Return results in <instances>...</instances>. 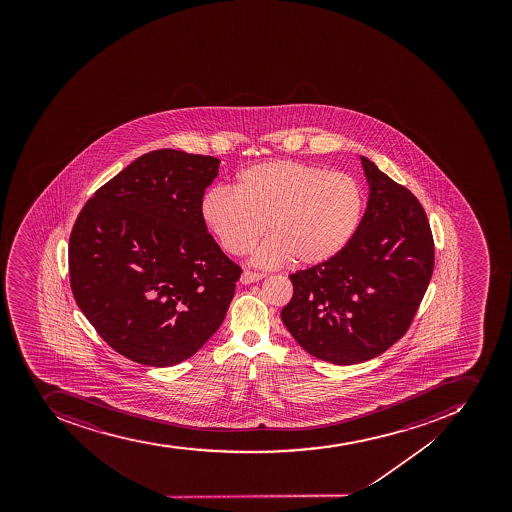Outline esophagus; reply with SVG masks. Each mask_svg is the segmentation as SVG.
I'll use <instances>...</instances> for the list:
<instances>
[{
    "label": "esophagus",
    "instance_id": "obj_1",
    "mask_svg": "<svg viewBox=\"0 0 512 512\" xmlns=\"http://www.w3.org/2000/svg\"><path fill=\"white\" fill-rule=\"evenodd\" d=\"M263 273L250 272V270H244L242 276H240V281L244 283V285H250V283H255V281L262 280Z\"/></svg>",
    "mask_w": 512,
    "mask_h": 512
}]
</instances>
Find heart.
Here are the masks:
<instances>
[{
    "label": "heart",
    "instance_id": "b5f03b06",
    "mask_svg": "<svg viewBox=\"0 0 512 512\" xmlns=\"http://www.w3.org/2000/svg\"><path fill=\"white\" fill-rule=\"evenodd\" d=\"M201 216L222 247L249 252L262 267L294 262L316 267L342 254L357 236L367 193L349 173L296 160H270L237 175V190L214 186L201 199Z\"/></svg>",
    "mask_w": 512,
    "mask_h": 512
}]
</instances>
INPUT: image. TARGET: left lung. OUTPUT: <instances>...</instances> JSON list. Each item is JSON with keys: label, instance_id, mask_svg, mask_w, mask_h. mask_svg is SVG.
Listing matches in <instances>:
<instances>
[{"label": "left lung", "instance_id": "8db88e82", "mask_svg": "<svg viewBox=\"0 0 512 512\" xmlns=\"http://www.w3.org/2000/svg\"><path fill=\"white\" fill-rule=\"evenodd\" d=\"M367 211L357 236L331 262L290 275L281 321L313 357L367 362L396 344L416 316L432 272L434 237L411 191L360 157Z\"/></svg>", "mask_w": 512, "mask_h": 512}]
</instances>
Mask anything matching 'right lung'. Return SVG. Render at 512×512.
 I'll return each mask as SVG.
<instances>
[{"label":"right lung","instance_id":"1","mask_svg":"<svg viewBox=\"0 0 512 512\" xmlns=\"http://www.w3.org/2000/svg\"><path fill=\"white\" fill-rule=\"evenodd\" d=\"M221 160L152 150L86 201L68 242L86 319L132 362L172 367L218 331L240 270L201 216Z\"/></svg>","mask_w":512,"mask_h":512}]
</instances>
